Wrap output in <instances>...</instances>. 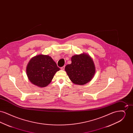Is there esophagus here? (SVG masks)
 Segmentation results:
<instances>
[{"instance_id": "obj_1", "label": "esophagus", "mask_w": 133, "mask_h": 133, "mask_svg": "<svg viewBox=\"0 0 133 133\" xmlns=\"http://www.w3.org/2000/svg\"><path fill=\"white\" fill-rule=\"evenodd\" d=\"M65 66H63V67H61V68H60V69H61V70H64V69H65Z\"/></svg>"}]
</instances>
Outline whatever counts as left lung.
<instances>
[{
    "instance_id": "obj_1",
    "label": "left lung",
    "mask_w": 133,
    "mask_h": 133,
    "mask_svg": "<svg viewBox=\"0 0 133 133\" xmlns=\"http://www.w3.org/2000/svg\"><path fill=\"white\" fill-rule=\"evenodd\" d=\"M72 63L65 70L71 81L77 85H84L90 81L95 73V67L91 57L86 54L76 55L71 58Z\"/></svg>"
}]
</instances>
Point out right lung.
I'll return each mask as SVG.
<instances>
[{
	"instance_id": "right-lung-1",
	"label": "right lung",
	"mask_w": 133,
	"mask_h": 133,
	"mask_svg": "<svg viewBox=\"0 0 133 133\" xmlns=\"http://www.w3.org/2000/svg\"><path fill=\"white\" fill-rule=\"evenodd\" d=\"M60 68L51 57L39 55L30 59L26 67L30 81L40 87L47 86Z\"/></svg>"
}]
</instances>
